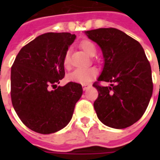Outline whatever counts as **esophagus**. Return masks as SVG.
<instances>
[{
    "mask_svg": "<svg viewBox=\"0 0 160 160\" xmlns=\"http://www.w3.org/2000/svg\"><path fill=\"white\" fill-rule=\"evenodd\" d=\"M91 85L90 84H84L82 85V87H83V90H87L88 87H90Z\"/></svg>",
    "mask_w": 160,
    "mask_h": 160,
    "instance_id": "1",
    "label": "esophagus"
}]
</instances>
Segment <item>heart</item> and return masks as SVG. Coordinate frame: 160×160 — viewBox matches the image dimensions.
Returning <instances> with one entry per match:
<instances>
[{
	"mask_svg": "<svg viewBox=\"0 0 160 160\" xmlns=\"http://www.w3.org/2000/svg\"><path fill=\"white\" fill-rule=\"evenodd\" d=\"M80 49H83L87 55L91 56H95L96 54V47L93 43L88 40H83L80 43ZM63 66L66 68L70 67V56L69 52L67 51L63 56L62 59ZM98 71L95 68H77L74 69L68 75V80L80 84H87L91 80H93L97 76Z\"/></svg>",
	"mask_w": 160,
	"mask_h": 160,
	"instance_id": "1",
	"label": "heart"
}]
</instances>
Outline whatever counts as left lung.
I'll list each match as a JSON object with an SVG mask.
<instances>
[{"instance_id": "obj_1", "label": "left lung", "mask_w": 160, "mask_h": 160, "mask_svg": "<svg viewBox=\"0 0 160 160\" xmlns=\"http://www.w3.org/2000/svg\"><path fill=\"white\" fill-rule=\"evenodd\" d=\"M102 49L104 66L93 87L98 92L94 109L108 127L125 128L143 116L152 94L150 62L141 43L116 28L86 32ZM111 82V87L99 85Z\"/></svg>"}]
</instances>
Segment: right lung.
<instances>
[{
	"mask_svg": "<svg viewBox=\"0 0 160 160\" xmlns=\"http://www.w3.org/2000/svg\"><path fill=\"white\" fill-rule=\"evenodd\" d=\"M75 37L68 32L42 34L19 50L12 64V106L23 123L37 133L51 134L66 127L82 95L79 83L57 87L65 76L63 56Z\"/></svg>",
	"mask_w": 160,
	"mask_h": 160,
	"instance_id": "right-lung-1",
	"label": "right lung"
}]
</instances>
